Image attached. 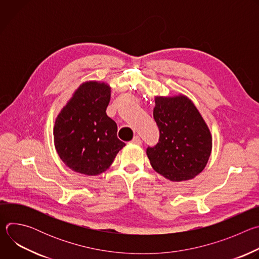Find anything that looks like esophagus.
I'll return each instance as SVG.
<instances>
[{
    "label": "esophagus",
    "mask_w": 259,
    "mask_h": 259,
    "mask_svg": "<svg viewBox=\"0 0 259 259\" xmlns=\"http://www.w3.org/2000/svg\"><path fill=\"white\" fill-rule=\"evenodd\" d=\"M131 143H133V144H141V139H140V137L139 136H135L132 140H131Z\"/></svg>",
    "instance_id": "obj_1"
}]
</instances>
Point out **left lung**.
<instances>
[{"label": "left lung", "mask_w": 259, "mask_h": 259, "mask_svg": "<svg viewBox=\"0 0 259 259\" xmlns=\"http://www.w3.org/2000/svg\"><path fill=\"white\" fill-rule=\"evenodd\" d=\"M154 119L160 140L147 147L154 170L174 182L190 180L206 167L212 135L194 102L186 95L155 96Z\"/></svg>", "instance_id": "1"}]
</instances>
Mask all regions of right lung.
I'll use <instances>...</instances> for the list:
<instances>
[{"label":"right lung","mask_w":259,"mask_h":259,"mask_svg":"<svg viewBox=\"0 0 259 259\" xmlns=\"http://www.w3.org/2000/svg\"><path fill=\"white\" fill-rule=\"evenodd\" d=\"M110 86L86 81L72 93L55 119L54 145L61 161L72 171L94 176L106 171L126 145L106 113Z\"/></svg>","instance_id":"1"}]
</instances>
